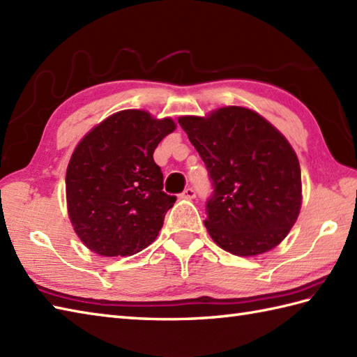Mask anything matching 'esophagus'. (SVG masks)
Segmentation results:
<instances>
[{
    "instance_id": "esophagus-1",
    "label": "esophagus",
    "mask_w": 357,
    "mask_h": 357,
    "mask_svg": "<svg viewBox=\"0 0 357 357\" xmlns=\"http://www.w3.org/2000/svg\"><path fill=\"white\" fill-rule=\"evenodd\" d=\"M181 196H183L184 199H193V198H196V190L193 187H188V188H185Z\"/></svg>"
}]
</instances>
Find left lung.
Returning a JSON list of instances; mask_svg holds the SVG:
<instances>
[{"label": "left lung", "instance_id": "left-lung-1", "mask_svg": "<svg viewBox=\"0 0 357 357\" xmlns=\"http://www.w3.org/2000/svg\"><path fill=\"white\" fill-rule=\"evenodd\" d=\"M179 126L207 167L213 193L204 221L211 239L236 256L280 244L302 201L298 156L278 128L256 112L230 105Z\"/></svg>", "mask_w": 357, "mask_h": 357}]
</instances>
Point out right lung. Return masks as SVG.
Segmentation results:
<instances>
[{
    "mask_svg": "<svg viewBox=\"0 0 357 357\" xmlns=\"http://www.w3.org/2000/svg\"><path fill=\"white\" fill-rule=\"evenodd\" d=\"M174 126L144 110H123L92 128L66 173L67 210L75 231L101 256H132L149 247L176 196L162 192L153 151Z\"/></svg>",
    "mask_w": 357,
    "mask_h": 357,
    "instance_id": "add662e5",
    "label": "right lung"
}]
</instances>
